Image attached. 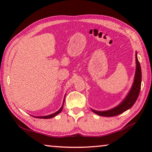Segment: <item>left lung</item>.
Returning a JSON list of instances; mask_svg holds the SVG:
<instances>
[{
	"label": "left lung",
	"instance_id": "8db88e82",
	"mask_svg": "<svg viewBox=\"0 0 152 152\" xmlns=\"http://www.w3.org/2000/svg\"><path fill=\"white\" fill-rule=\"evenodd\" d=\"M136 72L134 82L129 93L125 98V99L121 103L119 106L116 107L114 109H110L107 111H97V110H92V111L96 114L103 117H113L117 116L118 115L121 114L125 110H128L132 107L135 101H137L139 94H140L141 84V70L140 64L139 62L136 53Z\"/></svg>",
	"mask_w": 152,
	"mask_h": 152
}]
</instances>
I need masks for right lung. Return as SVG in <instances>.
Masks as SVG:
<instances>
[{
    "label": "right lung",
    "mask_w": 152,
    "mask_h": 152,
    "mask_svg": "<svg viewBox=\"0 0 152 152\" xmlns=\"http://www.w3.org/2000/svg\"><path fill=\"white\" fill-rule=\"evenodd\" d=\"M62 109H63V105H62V107H61V108H60V109L59 110H58L57 112H56L55 113H53V114H51V115H48V116H43V117H37V118H40V119H50V118H52V117H55L56 115H57L58 114H59V113H60L61 111V110H62Z\"/></svg>",
    "instance_id": "right-lung-1"
}]
</instances>
